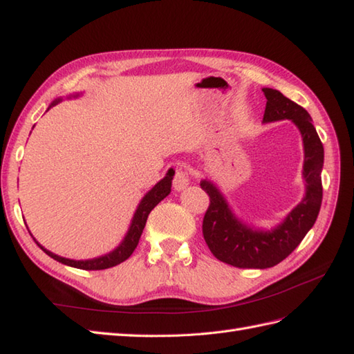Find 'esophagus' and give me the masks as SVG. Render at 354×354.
I'll use <instances>...</instances> for the list:
<instances>
[{"label": "esophagus", "mask_w": 354, "mask_h": 354, "mask_svg": "<svg viewBox=\"0 0 354 354\" xmlns=\"http://www.w3.org/2000/svg\"><path fill=\"white\" fill-rule=\"evenodd\" d=\"M189 184H190L189 173H187L183 169H178L176 173H175V176H173V189H175L176 192H181V190L187 189Z\"/></svg>", "instance_id": "34e87169"}]
</instances>
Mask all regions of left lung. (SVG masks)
Returning a JSON list of instances; mask_svg holds the SVG:
<instances>
[{"label":"left lung","instance_id":"1","mask_svg":"<svg viewBox=\"0 0 354 354\" xmlns=\"http://www.w3.org/2000/svg\"><path fill=\"white\" fill-rule=\"evenodd\" d=\"M263 93L268 100L263 123L290 120L301 133L306 194L277 227L259 230L239 219L219 187L209 179H202V190L209 196V207L202 223L205 242L217 260L243 269L272 268L288 257L317 222L322 201L321 171L324 165V147L312 124V117L277 89L263 88Z\"/></svg>","mask_w":354,"mask_h":354}]
</instances>
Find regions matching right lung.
Here are the masks:
<instances>
[{
    "label": "right lung",
    "mask_w": 354,
    "mask_h": 354,
    "mask_svg": "<svg viewBox=\"0 0 354 354\" xmlns=\"http://www.w3.org/2000/svg\"><path fill=\"white\" fill-rule=\"evenodd\" d=\"M79 95L80 94H73V95H70V99H71V97L77 99ZM62 99H56L55 102L50 104V108L55 106V104H57ZM173 176H175V170L169 169V171L165 173V176L161 179V181L156 183L152 187V189H150L145 194V198L141 199L137 209H135L132 222L129 225V230H127L124 239L122 240V242H120V245L115 248V250H112L108 254L100 255V257H95V259H89V260H71V259L61 257V255H57L55 252L45 250V248L41 243L36 242L35 237H33V240L45 254H48L51 259H55L59 263H62V265H66V266L85 269V270H100V269H108V268H112V266H117V265H120V263H123L124 260L129 259L132 252L135 251V248H137V245L140 242V237L142 234V230H145V227H146V221H147L149 213L152 212V209L158 204H160V202L165 196H169V193L171 190Z\"/></svg>",
    "instance_id": "1"
}]
</instances>
